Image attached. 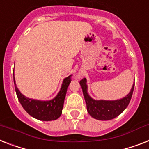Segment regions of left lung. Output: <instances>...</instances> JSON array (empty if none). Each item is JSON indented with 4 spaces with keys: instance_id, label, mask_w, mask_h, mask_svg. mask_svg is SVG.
Returning a JSON list of instances; mask_svg holds the SVG:
<instances>
[{
    "instance_id": "obj_1",
    "label": "left lung",
    "mask_w": 149,
    "mask_h": 149,
    "mask_svg": "<svg viewBox=\"0 0 149 149\" xmlns=\"http://www.w3.org/2000/svg\"><path fill=\"white\" fill-rule=\"evenodd\" d=\"M79 84L83 89L88 113L93 118H96L98 120H110L120 115L129 104L135 86L134 83L130 93L123 99L114 101H106L94 100L88 95L86 79L85 78L81 79Z\"/></svg>"
}]
</instances>
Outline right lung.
<instances>
[{
    "label": "right lung",
    "instance_id": "obj_1",
    "mask_svg": "<svg viewBox=\"0 0 149 149\" xmlns=\"http://www.w3.org/2000/svg\"><path fill=\"white\" fill-rule=\"evenodd\" d=\"M70 82L71 75L64 79L60 91L54 99L49 101H40L26 98L20 93L16 86L14 77L16 93L23 108L31 116L42 121L56 120L61 116L65 96Z\"/></svg>",
    "mask_w": 149,
    "mask_h": 149
}]
</instances>
